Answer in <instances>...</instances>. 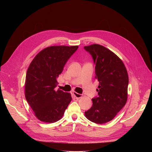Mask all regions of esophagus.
<instances>
[{"mask_svg":"<svg viewBox=\"0 0 152 152\" xmlns=\"http://www.w3.org/2000/svg\"><path fill=\"white\" fill-rule=\"evenodd\" d=\"M73 95H74V96L76 97V99H80V98H81L83 97L81 94H78V93L76 92H73Z\"/></svg>","mask_w":152,"mask_h":152,"instance_id":"obj_1","label":"esophagus"}]
</instances>
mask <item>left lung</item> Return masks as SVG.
I'll list each match as a JSON object with an SVG mask.
<instances>
[{
    "instance_id": "left-lung-1",
    "label": "left lung",
    "mask_w": 152,
    "mask_h": 152,
    "mask_svg": "<svg viewBox=\"0 0 152 152\" xmlns=\"http://www.w3.org/2000/svg\"><path fill=\"white\" fill-rule=\"evenodd\" d=\"M95 64V79L99 82L98 96L92 107L85 111L89 121L103 124L110 121L125 105L129 77L123 61L107 48L99 44L85 46Z\"/></svg>"
}]
</instances>
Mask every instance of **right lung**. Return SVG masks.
<instances>
[{"label":"right lung","mask_w":152,"mask_h":152,"mask_svg":"<svg viewBox=\"0 0 152 152\" xmlns=\"http://www.w3.org/2000/svg\"><path fill=\"white\" fill-rule=\"evenodd\" d=\"M77 48V45L48 47L30 63L25 79V97L40 121L50 123L60 120L71 102V94L55 88L64 66Z\"/></svg>","instance_id":"1"}]
</instances>
